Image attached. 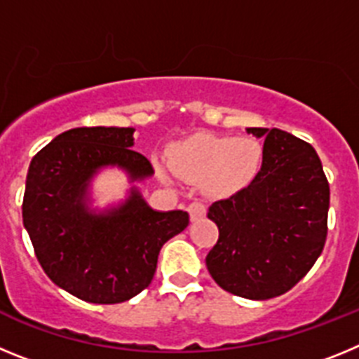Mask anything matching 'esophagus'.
I'll use <instances>...</instances> for the list:
<instances>
[{
    "instance_id": "1",
    "label": "esophagus",
    "mask_w": 359,
    "mask_h": 359,
    "mask_svg": "<svg viewBox=\"0 0 359 359\" xmlns=\"http://www.w3.org/2000/svg\"><path fill=\"white\" fill-rule=\"evenodd\" d=\"M187 210H189L190 221H199V219H203L205 217V214H207V205L201 201H194V203H190Z\"/></svg>"
}]
</instances>
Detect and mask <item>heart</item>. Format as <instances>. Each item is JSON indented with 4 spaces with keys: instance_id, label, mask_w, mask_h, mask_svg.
<instances>
[{
    "instance_id": "obj_1",
    "label": "heart",
    "mask_w": 359,
    "mask_h": 359,
    "mask_svg": "<svg viewBox=\"0 0 359 359\" xmlns=\"http://www.w3.org/2000/svg\"><path fill=\"white\" fill-rule=\"evenodd\" d=\"M264 149L253 138L201 135L170 147L168 163L152 158L158 174L167 177L170 169L187 182H203L214 196H230L248 187L261 172Z\"/></svg>"
}]
</instances>
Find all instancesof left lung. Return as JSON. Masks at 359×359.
<instances>
[{
  "label": "left lung",
  "instance_id": "8db88e82",
  "mask_svg": "<svg viewBox=\"0 0 359 359\" xmlns=\"http://www.w3.org/2000/svg\"><path fill=\"white\" fill-rule=\"evenodd\" d=\"M246 131L264 138L262 169L246 189L208 208L219 239L207 268L228 293L268 300L302 280L322 253L329 183L307 142L280 129Z\"/></svg>",
  "mask_w": 359,
  "mask_h": 359
}]
</instances>
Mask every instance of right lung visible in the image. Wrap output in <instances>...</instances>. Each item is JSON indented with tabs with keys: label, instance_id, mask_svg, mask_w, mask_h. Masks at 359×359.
Instances as JSON below:
<instances>
[{
	"label": "right lung",
	"instance_id": "obj_1",
	"mask_svg": "<svg viewBox=\"0 0 359 359\" xmlns=\"http://www.w3.org/2000/svg\"><path fill=\"white\" fill-rule=\"evenodd\" d=\"M133 128H75L55 136L32 158L23 224L50 280L91 304H120L151 284L160 250L189 224L183 210L149 207L135 183L154 174L133 151ZM116 166L133 187L109 209H93L90 183Z\"/></svg>",
	"mask_w": 359,
	"mask_h": 359
}]
</instances>
